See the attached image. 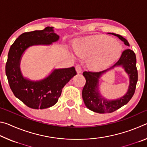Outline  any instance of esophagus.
<instances>
[{
	"instance_id": "1",
	"label": "esophagus",
	"mask_w": 147,
	"mask_h": 147,
	"mask_svg": "<svg viewBox=\"0 0 147 147\" xmlns=\"http://www.w3.org/2000/svg\"><path fill=\"white\" fill-rule=\"evenodd\" d=\"M76 71L78 73H82V67L80 65H77L76 66Z\"/></svg>"
}]
</instances>
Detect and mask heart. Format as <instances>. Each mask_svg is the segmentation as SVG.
Returning a JSON list of instances; mask_svg holds the SVG:
<instances>
[{"label": "heart", "instance_id": "obj_1", "mask_svg": "<svg viewBox=\"0 0 147 147\" xmlns=\"http://www.w3.org/2000/svg\"><path fill=\"white\" fill-rule=\"evenodd\" d=\"M121 49L115 39L105 36L86 38L74 47L78 55L92 58L90 64L94 70H102L112 64L120 56Z\"/></svg>", "mask_w": 147, "mask_h": 147}]
</instances>
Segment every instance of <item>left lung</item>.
<instances>
[{
  "label": "left lung",
  "instance_id": "left-lung-1",
  "mask_svg": "<svg viewBox=\"0 0 147 147\" xmlns=\"http://www.w3.org/2000/svg\"><path fill=\"white\" fill-rule=\"evenodd\" d=\"M111 34L118 37L126 45L130 46L128 41L123 36L114 33H111ZM118 66H123L130 78L128 91L123 97L116 100H107L98 93V79L106 71ZM83 75L86 78V82L82 89V98L87 108L94 112L99 113L113 112L127 104L135 93L138 79L136 54L131 49L124 50L117 62L110 68L100 72L84 71Z\"/></svg>",
  "mask_w": 147,
  "mask_h": 147
}]
</instances>
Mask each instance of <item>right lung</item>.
<instances>
[{
    "instance_id": "obj_1",
    "label": "right lung",
    "mask_w": 147,
    "mask_h": 147,
    "mask_svg": "<svg viewBox=\"0 0 147 147\" xmlns=\"http://www.w3.org/2000/svg\"><path fill=\"white\" fill-rule=\"evenodd\" d=\"M53 27L20 35L9 49L6 64V74L14 95L29 108L45 109L58 100L62 89L76 74L74 67L54 69L49 76L39 81L24 78L20 70L22 54L29 47L51 45L59 39Z\"/></svg>"
}]
</instances>
